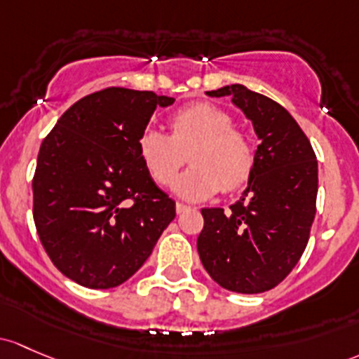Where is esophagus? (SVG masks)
Instances as JSON below:
<instances>
[{"mask_svg":"<svg viewBox=\"0 0 359 359\" xmlns=\"http://www.w3.org/2000/svg\"><path fill=\"white\" fill-rule=\"evenodd\" d=\"M175 210H177V215H182V213H186V211H189L191 206L184 205V203H177Z\"/></svg>","mask_w":359,"mask_h":359,"instance_id":"34e87169","label":"esophagus"}]
</instances>
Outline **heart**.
<instances>
[{
    "label": "heart",
    "instance_id": "b5f03b06",
    "mask_svg": "<svg viewBox=\"0 0 359 359\" xmlns=\"http://www.w3.org/2000/svg\"><path fill=\"white\" fill-rule=\"evenodd\" d=\"M232 123V116L217 104H189L172 115L170 135L158 129L142 132L139 156L160 186H172L191 151L192 167L175 184L182 198L205 199L220 189L233 192L251 177L255 149Z\"/></svg>",
    "mask_w": 359,
    "mask_h": 359
}]
</instances>
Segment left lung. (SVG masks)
I'll list each match as a JSON object with an SVG mask.
<instances>
[{
    "instance_id": "left-lung-1",
    "label": "left lung",
    "mask_w": 359,
    "mask_h": 359,
    "mask_svg": "<svg viewBox=\"0 0 359 359\" xmlns=\"http://www.w3.org/2000/svg\"><path fill=\"white\" fill-rule=\"evenodd\" d=\"M208 96H230L259 139L255 167L239 201L203 208L198 252L224 289L259 294L280 284L306 249L316 213L318 163L308 137L277 101L232 84Z\"/></svg>"
}]
</instances>
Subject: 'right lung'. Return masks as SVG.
I'll use <instances>...</instances> for the list:
<instances>
[{"mask_svg": "<svg viewBox=\"0 0 359 359\" xmlns=\"http://www.w3.org/2000/svg\"><path fill=\"white\" fill-rule=\"evenodd\" d=\"M173 97L108 88L60 116L37 154L34 224L53 265L89 289L129 280L175 218V201L151 179L137 141Z\"/></svg>", "mask_w": 359, "mask_h": 359, "instance_id": "add662e5", "label": "right lung"}]
</instances>
